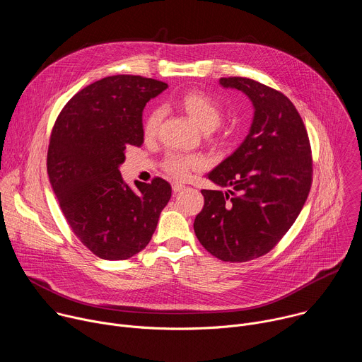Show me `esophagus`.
<instances>
[{"mask_svg":"<svg viewBox=\"0 0 362 362\" xmlns=\"http://www.w3.org/2000/svg\"><path fill=\"white\" fill-rule=\"evenodd\" d=\"M172 189H173V192H180V190L185 189V185H183V183H179V182H175V183L172 185Z\"/></svg>","mask_w":362,"mask_h":362,"instance_id":"1","label":"esophagus"}]
</instances>
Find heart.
Masks as SVG:
<instances>
[{
  "instance_id": "heart-1",
  "label": "heart",
  "mask_w": 362,
  "mask_h": 362,
  "mask_svg": "<svg viewBox=\"0 0 362 362\" xmlns=\"http://www.w3.org/2000/svg\"><path fill=\"white\" fill-rule=\"evenodd\" d=\"M176 106L186 113L203 133H212L223 119V112L218 103L208 94L197 90L182 94L176 101ZM162 119L163 113L159 109H154L147 115L143 124V136L146 140L158 136ZM203 166L204 163L199 156L180 153H169L163 162L165 170L176 179H187L193 172L203 169Z\"/></svg>"
}]
</instances>
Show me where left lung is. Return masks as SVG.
<instances>
[{
  "instance_id": "obj_1",
  "label": "left lung",
  "mask_w": 362,
  "mask_h": 362,
  "mask_svg": "<svg viewBox=\"0 0 362 362\" xmlns=\"http://www.w3.org/2000/svg\"><path fill=\"white\" fill-rule=\"evenodd\" d=\"M245 93L253 120L242 144L209 175L222 190H202L204 204L193 229L202 246L225 262L268 253L300 214L313 183L311 144L292 101L245 77H223Z\"/></svg>"
}]
</instances>
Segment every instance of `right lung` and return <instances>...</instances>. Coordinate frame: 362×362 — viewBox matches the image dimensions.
Segmentation results:
<instances>
[{
  "label": "right lung",
  "instance_id": "right-lung-1",
  "mask_svg": "<svg viewBox=\"0 0 362 362\" xmlns=\"http://www.w3.org/2000/svg\"><path fill=\"white\" fill-rule=\"evenodd\" d=\"M168 88L140 76H110L78 91L51 132L47 172L74 235L95 256L123 261L147 246L170 185L124 183L120 165L129 146L143 144V109Z\"/></svg>",
  "mask_w": 362,
  "mask_h": 362
}]
</instances>
